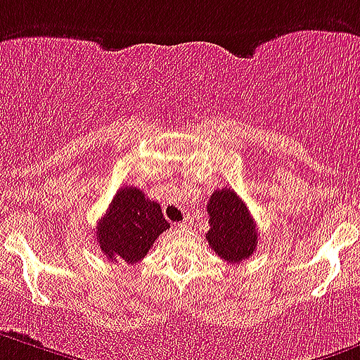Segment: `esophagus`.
Wrapping results in <instances>:
<instances>
[{"mask_svg": "<svg viewBox=\"0 0 360 360\" xmlns=\"http://www.w3.org/2000/svg\"><path fill=\"white\" fill-rule=\"evenodd\" d=\"M190 224H192V219H190V217H186V219H184L179 226H181V228H188Z\"/></svg>", "mask_w": 360, "mask_h": 360, "instance_id": "esophagus-1", "label": "esophagus"}]
</instances>
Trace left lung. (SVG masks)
Instances as JSON below:
<instances>
[{
  "instance_id": "1",
  "label": "left lung",
  "mask_w": 360,
  "mask_h": 360,
  "mask_svg": "<svg viewBox=\"0 0 360 360\" xmlns=\"http://www.w3.org/2000/svg\"><path fill=\"white\" fill-rule=\"evenodd\" d=\"M208 244L228 264H240L257 249V224L235 190H215L208 200Z\"/></svg>"
}]
</instances>
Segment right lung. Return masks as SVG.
Masks as SVG:
<instances>
[{"instance_id":"right-lung-1","label":"right lung","mask_w":360,"mask_h":360,"mask_svg":"<svg viewBox=\"0 0 360 360\" xmlns=\"http://www.w3.org/2000/svg\"><path fill=\"white\" fill-rule=\"evenodd\" d=\"M170 228L161 206L140 188H120L96 226V242L109 260L136 264L147 257L158 236Z\"/></svg>"}]
</instances>
